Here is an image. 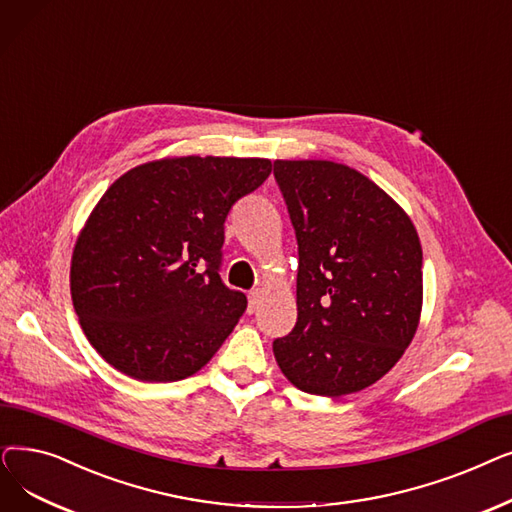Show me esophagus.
Returning a JSON list of instances; mask_svg holds the SVG:
<instances>
[{"instance_id": "esophagus-1", "label": "esophagus", "mask_w": 512, "mask_h": 512, "mask_svg": "<svg viewBox=\"0 0 512 512\" xmlns=\"http://www.w3.org/2000/svg\"><path fill=\"white\" fill-rule=\"evenodd\" d=\"M260 296H262V294H260V289H252V291H250V296H248V298H250L248 312H254V310L258 308V304H260Z\"/></svg>"}]
</instances>
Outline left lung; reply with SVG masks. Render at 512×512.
I'll return each mask as SVG.
<instances>
[{"label":"left lung","instance_id":"8db88e82","mask_svg":"<svg viewBox=\"0 0 512 512\" xmlns=\"http://www.w3.org/2000/svg\"><path fill=\"white\" fill-rule=\"evenodd\" d=\"M298 239V321L273 342L283 375L339 398L379 381L417 333L423 250L408 214L358 170L275 160Z\"/></svg>","mask_w":512,"mask_h":512}]
</instances>
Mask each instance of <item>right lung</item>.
I'll use <instances>...</instances> for the list:
<instances>
[{
	"label": "right lung",
	"instance_id": "obj_1",
	"mask_svg": "<svg viewBox=\"0 0 512 512\" xmlns=\"http://www.w3.org/2000/svg\"><path fill=\"white\" fill-rule=\"evenodd\" d=\"M271 168L266 158H164L108 187L75 243L70 294L116 371L179 381L223 346L248 306L218 275L225 221Z\"/></svg>",
	"mask_w": 512,
	"mask_h": 512
}]
</instances>
